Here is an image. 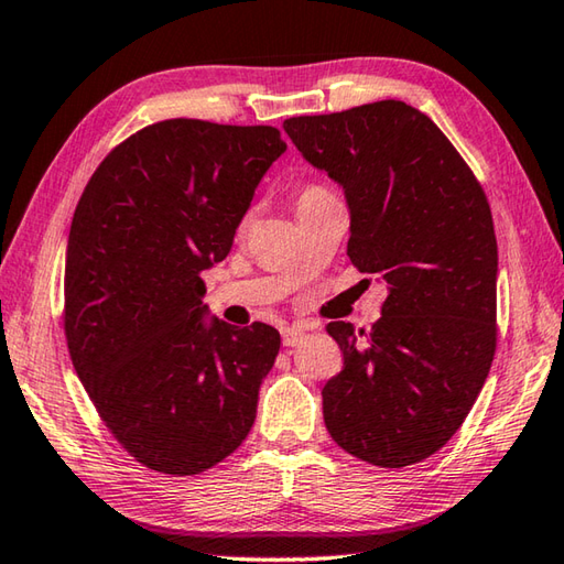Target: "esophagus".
I'll return each instance as SVG.
<instances>
[{
	"label": "esophagus",
	"mask_w": 564,
	"mask_h": 564,
	"mask_svg": "<svg viewBox=\"0 0 564 564\" xmlns=\"http://www.w3.org/2000/svg\"><path fill=\"white\" fill-rule=\"evenodd\" d=\"M303 337H305V329L301 325H285V327H281L283 347H295Z\"/></svg>",
	"instance_id": "34e87169"
}]
</instances>
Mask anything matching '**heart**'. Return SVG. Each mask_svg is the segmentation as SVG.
<instances>
[{
	"label": "heart",
	"mask_w": 564,
	"mask_h": 564,
	"mask_svg": "<svg viewBox=\"0 0 564 564\" xmlns=\"http://www.w3.org/2000/svg\"><path fill=\"white\" fill-rule=\"evenodd\" d=\"M325 197H333V191H329L327 185H323V183H305V185L301 187V191L295 193V207L301 209L303 205H311V203H317V200H325ZM247 223H249V215L241 217L239 227H247Z\"/></svg>",
	"instance_id": "heart-1"
}]
</instances>
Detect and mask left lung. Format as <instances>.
I'll return each mask as SVG.
<instances>
[{"mask_svg": "<svg viewBox=\"0 0 564 564\" xmlns=\"http://www.w3.org/2000/svg\"><path fill=\"white\" fill-rule=\"evenodd\" d=\"M283 129L345 187L349 261L389 285L371 333L327 325L345 357L323 389L327 433L373 467L417 465L465 423L494 361L489 200L435 121L399 99L291 117Z\"/></svg>", "mask_w": 564, "mask_h": 564, "instance_id": "8db88e82", "label": "left lung"}]
</instances>
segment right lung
<instances>
[{"mask_svg":"<svg viewBox=\"0 0 564 564\" xmlns=\"http://www.w3.org/2000/svg\"><path fill=\"white\" fill-rule=\"evenodd\" d=\"M275 127L165 119L107 153L77 200L63 329L95 411L131 457L193 477L249 435L279 329L203 325L200 273L223 261Z\"/></svg>","mask_w":564,"mask_h":564,"instance_id":"obj_1","label":"right lung"}]
</instances>
